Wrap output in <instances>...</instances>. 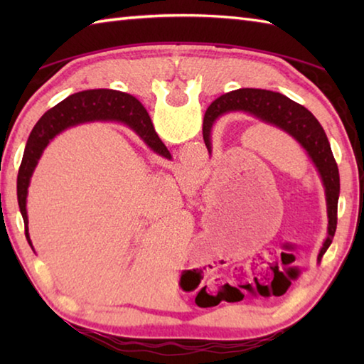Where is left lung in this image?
<instances>
[{
  "instance_id": "left-lung-1",
  "label": "left lung",
  "mask_w": 364,
  "mask_h": 364,
  "mask_svg": "<svg viewBox=\"0 0 364 364\" xmlns=\"http://www.w3.org/2000/svg\"><path fill=\"white\" fill-rule=\"evenodd\" d=\"M228 112H244L254 119L260 120L268 125L279 128L289 136H292L297 143L304 147L308 157L315 165L319 178H321L326 207H328V237L318 254V262H321L326 250L329 249L332 237L337 228V202L341 194V178H338V168L336 159L332 156L329 139L326 136L323 127L315 119L310 110L300 104L289 100L284 95L273 93L267 90L241 88L231 93H226L215 100L208 106L202 127L205 146L208 154L212 152V127L213 122L220 115Z\"/></svg>"
}]
</instances>
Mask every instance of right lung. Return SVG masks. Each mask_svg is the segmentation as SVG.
Here are the masks:
<instances>
[{"mask_svg":"<svg viewBox=\"0 0 364 364\" xmlns=\"http://www.w3.org/2000/svg\"><path fill=\"white\" fill-rule=\"evenodd\" d=\"M93 120L125 122L154 152L165 159H171L168 149L154 132L151 117L134 96L115 90H86L65 97L58 106L49 109L33 127L17 173V202H19L23 225H26V237L30 245L32 241L28 234L27 194L30 180L43 151L69 127Z\"/></svg>","mask_w":364,"mask_h":364,"instance_id":"obj_1","label":"right lung"}]
</instances>
